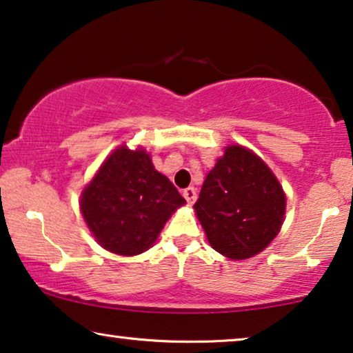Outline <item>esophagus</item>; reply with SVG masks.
Segmentation results:
<instances>
[{
	"label": "esophagus",
	"instance_id": "obj_1",
	"mask_svg": "<svg viewBox=\"0 0 353 353\" xmlns=\"http://www.w3.org/2000/svg\"><path fill=\"white\" fill-rule=\"evenodd\" d=\"M182 195H184V199L187 200V203H189V205L195 203V200H196V190L194 189V187H187V189L182 190Z\"/></svg>",
	"mask_w": 353,
	"mask_h": 353
}]
</instances>
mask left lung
Masks as SVG:
<instances>
[{
	"mask_svg": "<svg viewBox=\"0 0 353 353\" xmlns=\"http://www.w3.org/2000/svg\"><path fill=\"white\" fill-rule=\"evenodd\" d=\"M194 208L210 245L231 260H245L278 236L285 194L260 157L231 145L206 176Z\"/></svg>",
	"mask_w": 353,
	"mask_h": 353,
	"instance_id": "left-lung-1",
	"label": "left lung"
}]
</instances>
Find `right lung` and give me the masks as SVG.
Here are the masks:
<instances>
[{
  "label": "right lung",
  "mask_w": 353,
  "mask_h": 353,
  "mask_svg": "<svg viewBox=\"0 0 353 353\" xmlns=\"http://www.w3.org/2000/svg\"><path fill=\"white\" fill-rule=\"evenodd\" d=\"M184 203L172 182L154 169L150 154L125 145L106 158L81 196L82 216L97 242L125 256L148 250Z\"/></svg>",
  "instance_id": "right-lung-1"
}]
</instances>
